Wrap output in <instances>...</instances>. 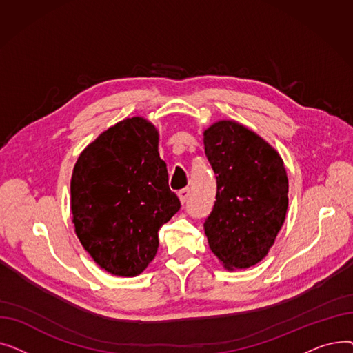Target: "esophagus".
Here are the masks:
<instances>
[{
	"label": "esophagus",
	"instance_id": "esophagus-1",
	"mask_svg": "<svg viewBox=\"0 0 353 353\" xmlns=\"http://www.w3.org/2000/svg\"><path fill=\"white\" fill-rule=\"evenodd\" d=\"M179 199H180V201L183 203V205H184V203H186L188 201V199H189V196H190V190H189V188H186V189H181L179 193Z\"/></svg>",
	"mask_w": 353,
	"mask_h": 353
}]
</instances>
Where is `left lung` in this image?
<instances>
[{
	"label": "left lung",
	"mask_w": 353,
	"mask_h": 353,
	"mask_svg": "<svg viewBox=\"0 0 353 353\" xmlns=\"http://www.w3.org/2000/svg\"><path fill=\"white\" fill-rule=\"evenodd\" d=\"M216 174V201L205 220L212 252L228 269H246L268 254L288 210L283 160L262 137L236 121L205 132Z\"/></svg>",
	"instance_id": "obj_1"
}]
</instances>
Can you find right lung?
Returning a JSON list of instances; mask_svg holds the SVG:
<instances>
[{
    "label": "right lung",
    "instance_id": "add662e5",
    "mask_svg": "<svg viewBox=\"0 0 353 353\" xmlns=\"http://www.w3.org/2000/svg\"><path fill=\"white\" fill-rule=\"evenodd\" d=\"M156 127L141 117L110 127L80 154L71 177L77 237L116 276H137L159 248V230L180 209L159 156Z\"/></svg>",
    "mask_w": 353,
    "mask_h": 353
}]
</instances>
